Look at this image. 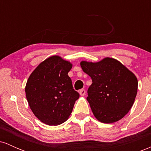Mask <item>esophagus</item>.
Segmentation results:
<instances>
[{
	"mask_svg": "<svg viewBox=\"0 0 151 151\" xmlns=\"http://www.w3.org/2000/svg\"><path fill=\"white\" fill-rule=\"evenodd\" d=\"M79 94L81 95V96H84V95L85 94L86 91H85V90H84V89H80L79 91Z\"/></svg>",
	"mask_w": 151,
	"mask_h": 151,
	"instance_id": "1",
	"label": "esophagus"
}]
</instances>
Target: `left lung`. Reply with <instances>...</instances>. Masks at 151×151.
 <instances>
[{"mask_svg": "<svg viewBox=\"0 0 151 151\" xmlns=\"http://www.w3.org/2000/svg\"><path fill=\"white\" fill-rule=\"evenodd\" d=\"M80 65L92 80L86 99L95 118L104 124H112L125 116L137 94L136 75L111 58L96 62L81 61Z\"/></svg>", "mask_w": 151, "mask_h": 151, "instance_id": "obj_1", "label": "left lung"}]
</instances>
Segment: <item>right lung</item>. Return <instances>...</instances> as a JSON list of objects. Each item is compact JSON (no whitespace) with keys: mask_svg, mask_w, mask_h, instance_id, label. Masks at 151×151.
Returning a JSON list of instances; mask_svg holds the SVG:
<instances>
[{"mask_svg":"<svg viewBox=\"0 0 151 151\" xmlns=\"http://www.w3.org/2000/svg\"><path fill=\"white\" fill-rule=\"evenodd\" d=\"M72 64L59 55L47 58L30 74L25 91L34 115L47 125L65 122L79 97L68 72Z\"/></svg>","mask_w":151,"mask_h":151,"instance_id":"1","label":"right lung"}]
</instances>
